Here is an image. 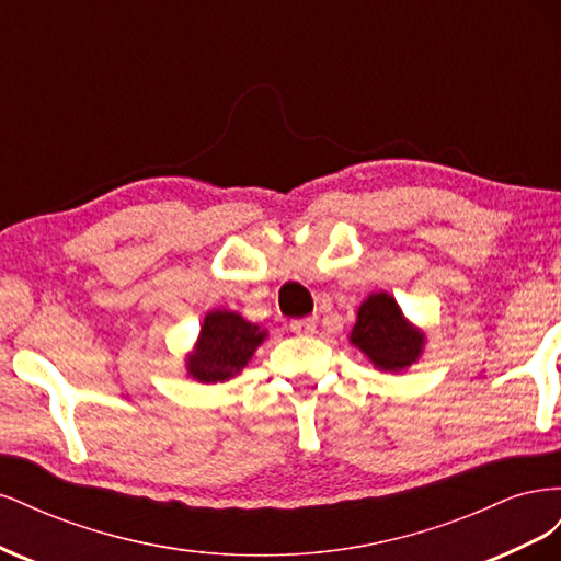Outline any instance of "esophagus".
Masks as SVG:
<instances>
[{"label": "esophagus", "mask_w": 561, "mask_h": 561, "mask_svg": "<svg viewBox=\"0 0 561 561\" xmlns=\"http://www.w3.org/2000/svg\"><path fill=\"white\" fill-rule=\"evenodd\" d=\"M290 330L295 334H313L316 332V320L313 318H297L290 322Z\"/></svg>", "instance_id": "esophagus-1"}]
</instances>
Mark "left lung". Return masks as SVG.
<instances>
[{"instance_id": "left-lung-1", "label": "left lung", "mask_w": 561, "mask_h": 561, "mask_svg": "<svg viewBox=\"0 0 561 561\" xmlns=\"http://www.w3.org/2000/svg\"><path fill=\"white\" fill-rule=\"evenodd\" d=\"M351 344L358 346L377 367L400 371L419 358L423 334L407 325L393 297L377 293L369 295L360 307Z\"/></svg>"}]
</instances>
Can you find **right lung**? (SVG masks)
I'll return each instance as SVG.
<instances>
[{"label":"right lung","mask_w":561,"mask_h":561,"mask_svg":"<svg viewBox=\"0 0 561 561\" xmlns=\"http://www.w3.org/2000/svg\"><path fill=\"white\" fill-rule=\"evenodd\" d=\"M266 332L231 311H213L203 320L198 348L190 358V375L215 383L233 377L264 342Z\"/></svg>","instance_id":"add662e5"}]
</instances>
